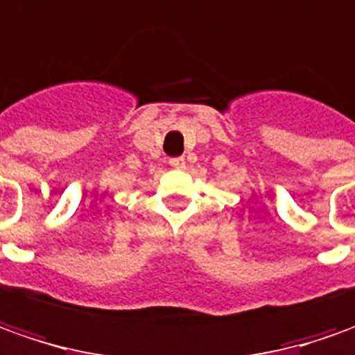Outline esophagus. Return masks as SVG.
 <instances>
[{
    "label": "esophagus",
    "mask_w": 355,
    "mask_h": 355,
    "mask_svg": "<svg viewBox=\"0 0 355 355\" xmlns=\"http://www.w3.org/2000/svg\"><path fill=\"white\" fill-rule=\"evenodd\" d=\"M170 166H172V168H175V170H182V168H185V158H183V156L170 158Z\"/></svg>",
    "instance_id": "esophagus-1"
}]
</instances>
